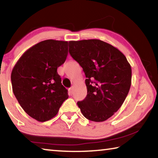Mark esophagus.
<instances>
[{
	"label": "esophagus",
	"mask_w": 158,
	"mask_h": 158,
	"mask_svg": "<svg viewBox=\"0 0 158 158\" xmlns=\"http://www.w3.org/2000/svg\"><path fill=\"white\" fill-rule=\"evenodd\" d=\"M69 93H70L71 95L73 94V93H74V88H73V86H72L71 88H69Z\"/></svg>",
	"instance_id": "34e87169"
}]
</instances>
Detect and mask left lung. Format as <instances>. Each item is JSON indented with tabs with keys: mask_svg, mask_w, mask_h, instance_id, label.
I'll list each match as a JSON object with an SVG mask.
<instances>
[{
	"mask_svg": "<svg viewBox=\"0 0 158 158\" xmlns=\"http://www.w3.org/2000/svg\"><path fill=\"white\" fill-rule=\"evenodd\" d=\"M69 53L86 77L87 95L77 105L90 121H106L118 110L129 92L130 63L118 49L100 40L70 41Z\"/></svg>",
	"mask_w": 158,
	"mask_h": 158,
	"instance_id": "8db88e82",
	"label": "left lung"
}]
</instances>
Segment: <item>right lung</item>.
Listing matches in <instances>:
<instances>
[{
	"instance_id": "add662e5",
	"label": "right lung",
	"mask_w": 158,
	"mask_h": 158,
	"mask_svg": "<svg viewBox=\"0 0 158 158\" xmlns=\"http://www.w3.org/2000/svg\"><path fill=\"white\" fill-rule=\"evenodd\" d=\"M68 42L47 40L21 56L11 74L12 90L23 110L40 122L52 119L68 98L57 68L65 63Z\"/></svg>"
}]
</instances>
